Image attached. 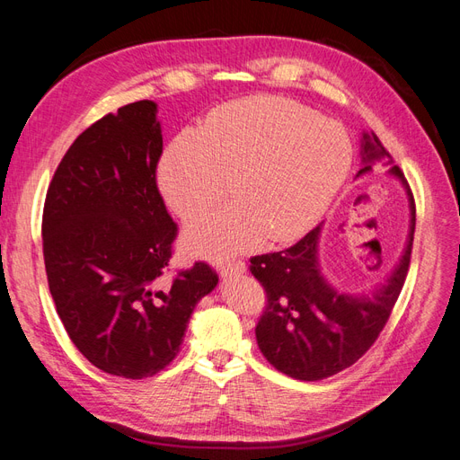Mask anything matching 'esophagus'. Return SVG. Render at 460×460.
I'll return each mask as SVG.
<instances>
[{"mask_svg": "<svg viewBox=\"0 0 460 460\" xmlns=\"http://www.w3.org/2000/svg\"><path fill=\"white\" fill-rule=\"evenodd\" d=\"M247 270V267H245V262H242V261H234V262H228V264H225V267H220L218 269V272H220V278H232V276H235V274H243Z\"/></svg>", "mask_w": 460, "mask_h": 460, "instance_id": "1", "label": "esophagus"}]
</instances>
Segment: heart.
Returning <instances> with one entry per match:
<instances>
[{"label":"heart","mask_w":460,"mask_h":460,"mask_svg":"<svg viewBox=\"0 0 460 460\" xmlns=\"http://www.w3.org/2000/svg\"><path fill=\"white\" fill-rule=\"evenodd\" d=\"M353 164V144L341 124L278 95H255L213 109L193 132L164 149L157 184L191 225L188 253L215 262L257 252L264 242L286 243L324 217Z\"/></svg>","instance_id":"obj_1"}]
</instances>
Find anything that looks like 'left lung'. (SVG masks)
Wrapping results in <instances>:
<instances>
[{"mask_svg":"<svg viewBox=\"0 0 460 460\" xmlns=\"http://www.w3.org/2000/svg\"><path fill=\"white\" fill-rule=\"evenodd\" d=\"M360 155L363 169L357 176L370 172L374 161L394 164L374 132H363ZM389 174L407 191L409 235L395 269L370 294H343L326 280L318 262L323 225L284 252L252 259L249 270L267 291V309L255 328L259 349L291 378L316 382L349 368L370 349L392 314L409 272L416 208L399 166L394 164Z\"/></svg>","mask_w":460,"mask_h":460,"instance_id":"obj_1","label":"left lung"}]
</instances>
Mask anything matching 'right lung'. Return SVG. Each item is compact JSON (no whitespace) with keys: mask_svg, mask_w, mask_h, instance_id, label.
<instances>
[{"mask_svg":"<svg viewBox=\"0 0 460 460\" xmlns=\"http://www.w3.org/2000/svg\"><path fill=\"white\" fill-rule=\"evenodd\" d=\"M155 102L109 113L68 147L46 196L41 238L55 309L93 367L142 380L171 365L218 276L205 262L161 284L176 225L155 182Z\"/></svg>","mask_w":460,"mask_h":460,"instance_id":"obj_1","label":"right lung"}]
</instances>
